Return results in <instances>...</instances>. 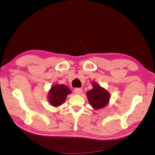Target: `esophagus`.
Wrapping results in <instances>:
<instances>
[{
  "label": "esophagus",
  "mask_w": 155,
  "mask_h": 155,
  "mask_svg": "<svg viewBox=\"0 0 155 155\" xmlns=\"http://www.w3.org/2000/svg\"><path fill=\"white\" fill-rule=\"evenodd\" d=\"M74 92L76 94H81V92H82V89L81 88H76L74 89Z\"/></svg>",
  "instance_id": "esophagus-1"
}]
</instances>
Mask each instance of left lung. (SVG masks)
<instances>
[{
  "label": "left lung",
  "mask_w": 155,
  "mask_h": 155,
  "mask_svg": "<svg viewBox=\"0 0 155 155\" xmlns=\"http://www.w3.org/2000/svg\"><path fill=\"white\" fill-rule=\"evenodd\" d=\"M92 88L87 92L89 104L94 110L101 109L109 104L110 95L109 92L95 81L92 82Z\"/></svg>",
  "instance_id": "obj_1"
}]
</instances>
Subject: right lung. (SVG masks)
<instances>
[{"label":"right lung","mask_w":155,"mask_h":155,"mask_svg":"<svg viewBox=\"0 0 155 155\" xmlns=\"http://www.w3.org/2000/svg\"><path fill=\"white\" fill-rule=\"evenodd\" d=\"M70 94H72V91L67 85L55 83L51 85L48 92L49 104L54 107H59L64 104L67 96Z\"/></svg>","instance_id":"add662e5"}]
</instances>
